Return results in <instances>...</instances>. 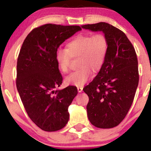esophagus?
<instances>
[{"label":"esophagus","instance_id":"obj_1","mask_svg":"<svg viewBox=\"0 0 151 151\" xmlns=\"http://www.w3.org/2000/svg\"><path fill=\"white\" fill-rule=\"evenodd\" d=\"M77 91L78 92H81V91H83V87H81V86H78L77 87Z\"/></svg>","mask_w":151,"mask_h":151}]
</instances>
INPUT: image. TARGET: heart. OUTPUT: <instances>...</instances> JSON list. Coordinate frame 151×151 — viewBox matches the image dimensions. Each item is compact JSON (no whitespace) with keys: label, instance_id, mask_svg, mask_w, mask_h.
Segmentation results:
<instances>
[{"label":"heart","instance_id":"1","mask_svg":"<svg viewBox=\"0 0 151 151\" xmlns=\"http://www.w3.org/2000/svg\"><path fill=\"white\" fill-rule=\"evenodd\" d=\"M109 48L108 38L103 33L79 35L67 43V48H58L55 60L63 73L70 70L72 57H79L80 67L66 77V83L77 86L86 84L92 76V70L97 72L103 67Z\"/></svg>","mask_w":151,"mask_h":151}]
</instances>
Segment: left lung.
Segmentation results:
<instances>
[{"instance_id": "8db88e82", "label": "left lung", "mask_w": 151, "mask_h": 151, "mask_svg": "<svg viewBox=\"0 0 151 151\" xmlns=\"http://www.w3.org/2000/svg\"><path fill=\"white\" fill-rule=\"evenodd\" d=\"M91 31H102L108 38L109 52L103 67L84 91L91 124L100 129L119 125L129 112L138 87V59L132 43L123 31L106 23L81 25Z\"/></svg>"}]
</instances>
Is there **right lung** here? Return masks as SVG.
<instances>
[{
    "mask_svg": "<svg viewBox=\"0 0 151 151\" xmlns=\"http://www.w3.org/2000/svg\"><path fill=\"white\" fill-rule=\"evenodd\" d=\"M81 30L78 25L45 24L27 35L20 50L17 89L28 116L43 131H58L69 121L68 108L78 91L74 86L55 90L62 83L55 52Z\"/></svg>",
    "mask_w": 151,
    "mask_h": 151,
    "instance_id": "right-lung-1",
    "label": "right lung"
}]
</instances>
